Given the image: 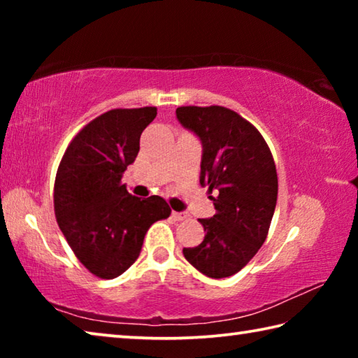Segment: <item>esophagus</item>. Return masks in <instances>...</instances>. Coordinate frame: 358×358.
<instances>
[{
	"label": "esophagus",
	"mask_w": 358,
	"mask_h": 358,
	"mask_svg": "<svg viewBox=\"0 0 358 358\" xmlns=\"http://www.w3.org/2000/svg\"><path fill=\"white\" fill-rule=\"evenodd\" d=\"M172 217L175 221H183L187 217V215L185 213V211H172Z\"/></svg>",
	"instance_id": "1"
}]
</instances>
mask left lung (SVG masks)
Returning a JSON list of instances; mask_svg holds the SVG:
<instances>
[{
  "label": "left lung",
  "instance_id": "1",
  "mask_svg": "<svg viewBox=\"0 0 358 358\" xmlns=\"http://www.w3.org/2000/svg\"><path fill=\"white\" fill-rule=\"evenodd\" d=\"M177 118L201 138V185L215 192L216 210L210 220H199L207 232L202 243L183 248V254L205 276H232L268 234L278 199L273 156L262 134L230 108L178 107Z\"/></svg>",
  "mask_w": 358,
  "mask_h": 358
}]
</instances>
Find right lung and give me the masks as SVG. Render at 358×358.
<instances>
[{"label": "right lung", "instance_id": "1", "mask_svg": "<svg viewBox=\"0 0 358 358\" xmlns=\"http://www.w3.org/2000/svg\"><path fill=\"white\" fill-rule=\"evenodd\" d=\"M156 113V107H141L99 115L72 138L58 166L57 222L76 257L102 280L124 273L141 254L151 224L171 216L162 197L131 196L121 183Z\"/></svg>", "mask_w": 358, "mask_h": 358}]
</instances>
